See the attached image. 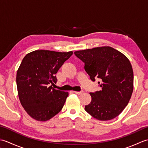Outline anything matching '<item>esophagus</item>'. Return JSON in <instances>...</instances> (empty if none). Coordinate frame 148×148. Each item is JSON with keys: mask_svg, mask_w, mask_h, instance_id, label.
Here are the masks:
<instances>
[{"mask_svg": "<svg viewBox=\"0 0 148 148\" xmlns=\"http://www.w3.org/2000/svg\"><path fill=\"white\" fill-rule=\"evenodd\" d=\"M73 92L76 94H77V95H81V93H83V92H76V91H73Z\"/></svg>", "mask_w": 148, "mask_h": 148, "instance_id": "34e87169", "label": "esophagus"}]
</instances>
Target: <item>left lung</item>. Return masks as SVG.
<instances>
[{"instance_id":"1","label":"left lung","mask_w":148,"mask_h":148,"mask_svg":"<svg viewBox=\"0 0 148 148\" xmlns=\"http://www.w3.org/2000/svg\"><path fill=\"white\" fill-rule=\"evenodd\" d=\"M74 54L84 63L90 79L102 90L90 93L92 101L85 111L100 121L114 119L129 102L134 89V72L126 56L110 46L80 50Z\"/></svg>"}]
</instances>
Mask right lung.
Wrapping results in <instances>:
<instances>
[{
    "label": "right lung",
    "mask_w": 148,
    "mask_h": 148,
    "mask_svg": "<svg viewBox=\"0 0 148 148\" xmlns=\"http://www.w3.org/2000/svg\"><path fill=\"white\" fill-rule=\"evenodd\" d=\"M73 52L36 50L23 58L16 74L18 94L27 114L39 121H46L61 111L67 92L53 88L59 69Z\"/></svg>",
    "instance_id": "1"
}]
</instances>
